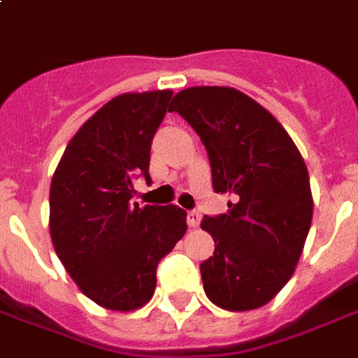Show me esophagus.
Here are the masks:
<instances>
[{"label":"esophagus","mask_w":358,"mask_h":358,"mask_svg":"<svg viewBox=\"0 0 358 358\" xmlns=\"http://www.w3.org/2000/svg\"><path fill=\"white\" fill-rule=\"evenodd\" d=\"M199 221H201V215L197 213V211H189V213H187V227H189V229H197V227H199Z\"/></svg>","instance_id":"1"}]
</instances>
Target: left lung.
Segmentation results:
<instances>
[{"label":"left lung","mask_w":358,"mask_h":358,"mask_svg":"<svg viewBox=\"0 0 358 358\" xmlns=\"http://www.w3.org/2000/svg\"><path fill=\"white\" fill-rule=\"evenodd\" d=\"M203 141L229 213L203 217L215 252L201 264L207 299L244 312L283 289L301 259L314 199L301 151L275 116L232 87H189L172 99Z\"/></svg>","instance_id":"8db88e82"}]
</instances>
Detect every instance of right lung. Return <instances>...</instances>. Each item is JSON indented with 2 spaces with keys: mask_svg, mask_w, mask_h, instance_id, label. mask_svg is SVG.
Wrapping results in <instances>:
<instances>
[{
  "mask_svg": "<svg viewBox=\"0 0 358 358\" xmlns=\"http://www.w3.org/2000/svg\"><path fill=\"white\" fill-rule=\"evenodd\" d=\"M172 91L124 92L96 110L67 143L50 184V236L59 262L99 306L131 312L157 287V266L184 234L176 205L131 203L149 178L151 141Z\"/></svg>",
  "mask_w": 358,
  "mask_h": 358,
  "instance_id": "obj_1",
  "label": "right lung"
}]
</instances>
